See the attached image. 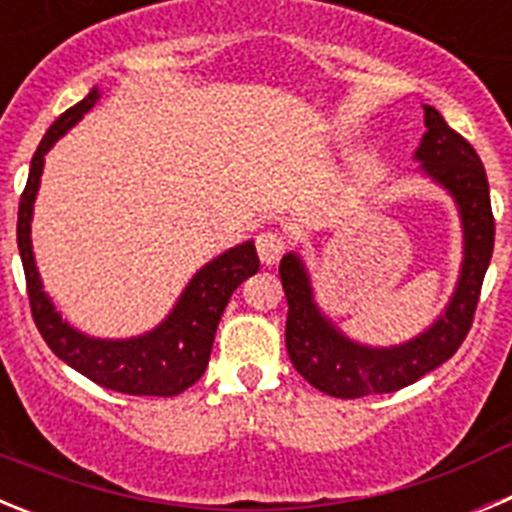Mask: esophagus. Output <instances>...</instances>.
<instances>
[{"instance_id": "34e87169", "label": "esophagus", "mask_w": 512, "mask_h": 512, "mask_svg": "<svg viewBox=\"0 0 512 512\" xmlns=\"http://www.w3.org/2000/svg\"><path fill=\"white\" fill-rule=\"evenodd\" d=\"M256 251H259L261 264H277L282 259V253L287 251V238L277 230H264V233L256 235Z\"/></svg>"}]
</instances>
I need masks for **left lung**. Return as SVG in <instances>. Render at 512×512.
Returning a JSON list of instances; mask_svg holds the SVG:
<instances>
[{"mask_svg": "<svg viewBox=\"0 0 512 512\" xmlns=\"http://www.w3.org/2000/svg\"><path fill=\"white\" fill-rule=\"evenodd\" d=\"M425 133L415 148L418 171L454 200L461 220V266L449 305L423 333L397 346H366L348 338L320 310L312 292L310 271L300 253L279 261L287 295V354L297 372L330 397L356 400L364 395L397 392L433 372L456 354L472 328L482 279L495 246L490 184L477 151L446 125L441 112L423 104Z\"/></svg>", "mask_w": 512, "mask_h": 512, "instance_id": "left-lung-1", "label": "left lung"}]
</instances>
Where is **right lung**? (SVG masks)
<instances>
[{
    "instance_id": "add662e5",
    "label": "right lung",
    "mask_w": 512,
    "mask_h": 512,
    "mask_svg": "<svg viewBox=\"0 0 512 512\" xmlns=\"http://www.w3.org/2000/svg\"><path fill=\"white\" fill-rule=\"evenodd\" d=\"M99 97H102L99 87H92V92L79 104L63 112L43 135L30 161V174H27L20 212H17V248H20L22 269H25L30 310H33L40 336L51 346L53 354L87 379L102 384L107 390L125 392V395L174 397L205 374L220 315L238 284L259 271V256H256L253 241H246L207 261L189 279L169 315L156 328L140 336H87L69 320H63L43 289V279L35 266L33 238H30L33 207L40 189V176H43L45 153L92 110Z\"/></svg>"
}]
</instances>
